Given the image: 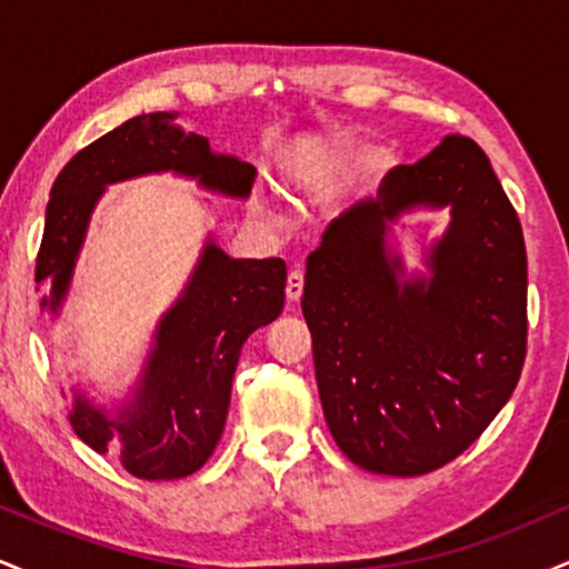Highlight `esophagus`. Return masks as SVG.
I'll list each match as a JSON object with an SVG mask.
<instances>
[{"mask_svg": "<svg viewBox=\"0 0 569 569\" xmlns=\"http://www.w3.org/2000/svg\"><path fill=\"white\" fill-rule=\"evenodd\" d=\"M302 289H305V276L299 270H291L289 280H286V299H289V302H299Z\"/></svg>", "mask_w": 569, "mask_h": 569, "instance_id": "obj_1", "label": "esophagus"}]
</instances>
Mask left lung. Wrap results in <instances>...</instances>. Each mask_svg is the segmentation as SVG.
<instances>
[{
  "mask_svg": "<svg viewBox=\"0 0 569 569\" xmlns=\"http://www.w3.org/2000/svg\"><path fill=\"white\" fill-rule=\"evenodd\" d=\"M449 207L431 276L400 283L389 224ZM302 312L337 447L363 471L422 476L452 462L506 407L527 356V251L487 154L447 136L358 200L307 257Z\"/></svg>",
  "mask_w": 569,
  "mask_h": 569,
  "instance_id": "8db88e82",
  "label": "left lung"
}]
</instances>
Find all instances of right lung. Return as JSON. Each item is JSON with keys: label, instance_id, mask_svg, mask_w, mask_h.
Returning <instances> with one entry per match:
<instances>
[{"label": "right lung", "instance_id": "1", "mask_svg": "<svg viewBox=\"0 0 569 569\" xmlns=\"http://www.w3.org/2000/svg\"><path fill=\"white\" fill-rule=\"evenodd\" d=\"M173 171L227 198L251 194L257 168L176 126V112L139 114L77 152L50 189L37 283L58 316L80 257L90 213L107 184ZM283 259H232L208 240L176 305L160 318L154 345L130 401L114 417L84 393L69 422L98 455L117 452L147 481L184 479L206 466L224 430L232 377L243 342L283 310Z\"/></svg>", "mask_w": 569, "mask_h": 569}]
</instances>
